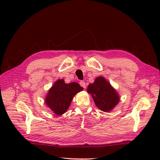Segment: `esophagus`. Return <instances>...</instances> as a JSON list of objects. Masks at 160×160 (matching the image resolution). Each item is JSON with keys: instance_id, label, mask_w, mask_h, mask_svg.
Instances as JSON below:
<instances>
[{"instance_id": "esophagus-1", "label": "esophagus", "mask_w": 160, "mask_h": 160, "mask_svg": "<svg viewBox=\"0 0 160 160\" xmlns=\"http://www.w3.org/2000/svg\"><path fill=\"white\" fill-rule=\"evenodd\" d=\"M80 86L82 87L83 88H86V83L84 81H80Z\"/></svg>"}]
</instances>
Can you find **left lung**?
I'll return each instance as SVG.
<instances>
[{
  "instance_id": "1",
  "label": "left lung",
  "mask_w": 160,
  "mask_h": 160,
  "mask_svg": "<svg viewBox=\"0 0 160 160\" xmlns=\"http://www.w3.org/2000/svg\"><path fill=\"white\" fill-rule=\"evenodd\" d=\"M87 92L91 94L98 108L108 112L116 106L120 98L116 91L103 77H98L93 84L88 86Z\"/></svg>"
}]
</instances>
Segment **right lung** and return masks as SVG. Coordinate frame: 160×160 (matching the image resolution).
I'll use <instances>...</instances> for the list:
<instances>
[{"label":"right lung","mask_w":160,"mask_h":160,"mask_svg":"<svg viewBox=\"0 0 160 160\" xmlns=\"http://www.w3.org/2000/svg\"><path fill=\"white\" fill-rule=\"evenodd\" d=\"M82 90L83 88L77 82L66 84L63 79L58 80L49 89L45 102L57 115H62L68 109L75 95Z\"/></svg>","instance_id":"add662e5"}]
</instances>
